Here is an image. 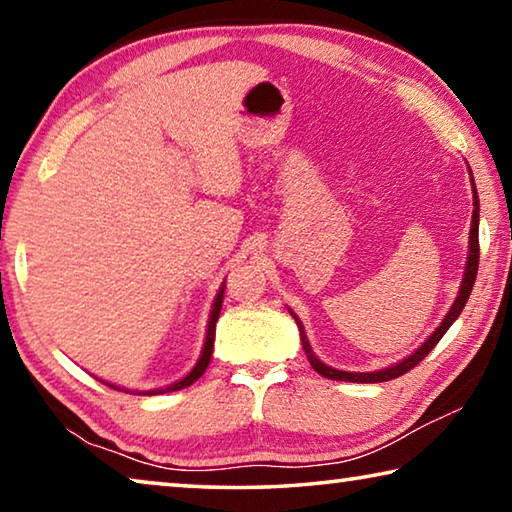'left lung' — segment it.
I'll use <instances>...</instances> for the list:
<instances>
[{"instance_id":"left-lung-1","label":"left lung","mask_w":512,"mask_h":512,"mask_svg":"<svg viewBox=\"0 0 512 512\" xmlns=\"http://www.w3.org/2000/svg\"><path fill=\"white\" fill-rule=\"evenodd\" d=\"M467 171H470V176H472L470 164H467ZM472 201H474V210H472V225H470V250H467V262H465V271H463V282H461V287H458V296L454 300V305L449 307V311L445 314L443 323H440L436 329H433V334L429 336V339L424 341L418 350L411 352L409 357H404L402 361L393 363V366L381 368V370H372V372H348V370L332 368V366H327V363H323V361L316 357V352L311 350V343L307 339L305 325H302V320L289 309V314L293 316V320H296V325H298L302 350H305L307 359L311 363V368H314L318 375H323L327 379H336V381H352V384H379V381H391L395 377H402L404 372H409L411 368L418 366V363L424 357H427V354L433 348H436V343L443 339L445 332H447L449 327H452L454 320L461 316L465 302H467V298H470V293H472L474 280H476V271H479V194H476L474 176H472Z\"/></svg>"}]
</instances>
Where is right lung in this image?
<instances>
[{"label": "right lung", "instance_id": "right-lung-1", "mask_svg": "<svg viewBox=\"0 0 512 512\" xmlns=\"http://www.w3.org/2000/svg\"><path fill=\"white\" fill-rule=\"evenodd\" d=\"M223 291H225V282L219 287L212 302V309H210V318H207V332H205V343H203V350H201V357H198L196 366L187 372L185 377H180L178 381H173V384L164 386V388H151V391H133L137 395H162V393H171V391H180V388H187L192 386L198 377H203V372L207 368V363L212 359V350H214V332H216V320H219L221 314V305H223ZM103 381V379H101ZM103 384L110 386V388H117V391H126L131 393L128 388H121L117 384H110V381H103Z\"/></svg>", "mask_w": 512, "mask_h": 512}]
</instances>
